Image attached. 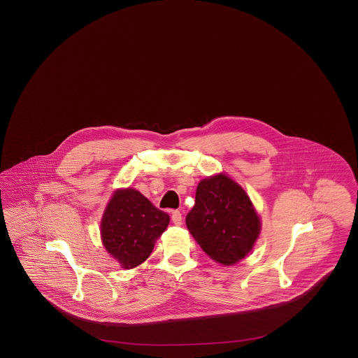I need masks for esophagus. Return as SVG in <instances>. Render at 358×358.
Returning <instances> with one entry per match:
<instances>
[{"mask_svg":"<svg viewBox=\"0 0 358 358\" xmlns=\"http://www.w3.org/2000/svg\"><path fill=\"white\" fill-rule=\"evenodd\" d=\"M171 222L176 225H181L182 224V213L180 210H173L171 212Z\"/></svg>","mask_w":358,"mask_h":358,"instance_id":"1","label":"esophagus"}]
</instances>
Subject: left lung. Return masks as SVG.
I'll return each instance as SVG.
<instances>
[{"label": "left lung", "mask_w": 358, "mask_h": 358, "mask_svg": "<svg viewBox=\"0 0 358 358\" xmlns=\"http://www.w3.org/2000/svg\"><path fill=\"white\" fill-rule=\"evenodd\" d=\"M187 227L206 255L229 266L251 251L260 220L245 192L219 174L199 184Z\"/></svg>", "instance_id": "1"}]
</instances>
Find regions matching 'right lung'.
Here are the masks:
<instances>
[{
	"label": "right lung",
	"instance_id": "obj_1",
	"mask_svg": "<svg viewBox=\"0 0 358 358\" xmlns=\"http://www.w3.org/2000/svg\"><path fill=\"white\" fill-rule=\"evenodd\" d=\"M168 224L169 215L138 190H118L103 216V244L124 268H134L153 252Z\"/></svg>",
	"mask_w": 358,
	"mask_h": 358
}]
</instances>
